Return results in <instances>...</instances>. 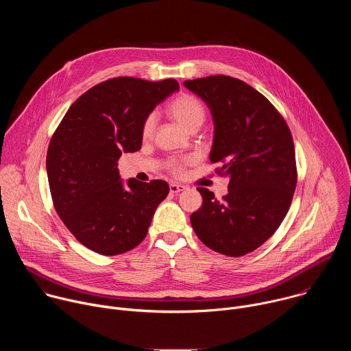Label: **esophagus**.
<instances>
[{"label": "esophagus", "instance_id": "obj_1", "mask_svg": "<svg viewBox=\"0 0 351 351\" xmlns=\"http://www.w3.org/2000/svg\"><path fill=\"white\" fill-rule=\"evenodd\" d=\"M169 190H171V193L176 194V193H180V191L186 190V186H184V184H180V183H171V184H169Z\"/></svg>", "mask_w": 351, "mask_h": 351}]
</instances>
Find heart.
<instances>
[{"label":"heart","mask_w":351,"mask_h":351,"mask_svg":"<svg viewBox=\"0 0 351 351\" xmlns=\"http://www.w3.org/2000/svg\"><path fill=\"white\" fill-rule=\"evenodd\" d=\"M169 115L186 130L194 132L202 126L206 121V108L199 101L191 94H180L176 97L173 101L168 107ZM156 128V115L149 114L143 122L141 126V134L143 137H149L153 134ZM191 164L190 157H172L165 162V168L169 173L173 176H183L186 167Z\"/></svg>","instance_id":"1"}]
</instances>
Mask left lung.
<instances>
[{
  "instance_id": "left-lung-1",
  "label": "left lung",
  "mask_w": 351,
  "mask_h": 351,
  "mask_svg": "<svg viewBox=\"0 0 351 351\" xmlns=\"http://www.w3.org/2000/svg\"><path fill=\"white\" fill-rule=\"evenodd\" d=\"M211 110L215 134L210 154L219 176H228L222 199L197 187L203 206L190 217L207 247L229 257L254 252L279 228L297 184L294 144L280 112L243 80L215 75L186 80Z\"/></svg>"
}]
</instances>
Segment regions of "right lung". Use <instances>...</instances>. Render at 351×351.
<instances>
[{
  "label": "right lung",
  "instance_id": "right-lung-1",
  "mask_svg": "<svg viewBox=\"0 0 351 351\" xmlns=\"http://www.w3.org/2000/svg\"><path fill=\"white\" fill-rule=\"evenodd\" d=\"M176 90L175 79H108L76 99L49 140L45 164L54 208L76 240L98 254L138 245L169 193L164 180L129 179L125 187L118 160L141 148L144 119Z\"/></svg>",
  "mask_w": 351,
  "mask_h": 351
}]
</instances>
